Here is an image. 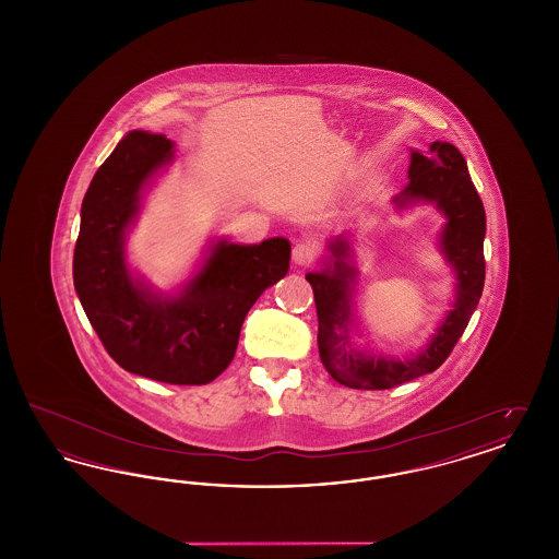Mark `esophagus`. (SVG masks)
<instances>
[{"label":"esophagus","mask_w":559,"mask_h":559,"mask_svg":"<svg viewBox=\"0 0 559 559\" xmlns=\"http://www.w3.org/2000/svg\"><path fill=\"white\" fill-rule=\"evenodd\" d=\"M314 245H310V242H297L295 247H293V264L295 266H308L312 260H314Z\"/></svg>","instance_id":"esophagus-1"}]
</instances>
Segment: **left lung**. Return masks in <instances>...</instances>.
Instances as JSON below:
<instances>
[{
  "label": "left lung",
  "mask_w": 559,
  "mask_h": 559,
  "mask_svg": "<svg viewBox=\"0 0 559 559\" xmlns=\"http://www.w3.org/2000/svg\"><path fill=\"white\" fill-rule=\"evenodd\" d=\"M392 201L399 212L429 203L444 215L438 249L454 274V299L417 352L402 356L369 352L354 342L358 335L354 249L346 237L329 240V255L320 270L306 274L317 299L320 360L335 381L356 390H388L436 371L463 335L484 289L486 213L467 163L454 144L436 140L427 151L411 148L408 185Z\"/></svg>",
  "instance_id": "8db88e82"
}]
</instances>
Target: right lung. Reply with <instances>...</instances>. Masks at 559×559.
Returning a JSON list of instances; mask_svg holds the SVG:
<instances>
[{
  "label": "right lung",
  "mask_w": 559,
  "mask_h": 559,
  "mask_svg": "<svg viewBox=\"0 0 559 559\" xmlns=\"http://www.w3.org/2000/svg\"><path fill=\"white\" fill-rule=\"evenodd\" d=\"M174 157L176 144L160 133L132 130L121 138L81 203L73 283L119 367L163 383L203 385L233 362L258 297L289 272L292 242L213 239L178 289H155L133 272L126 242L144 192Z\"/></svg>",
  "instance_id": "obj_1"
}]
</instances>
